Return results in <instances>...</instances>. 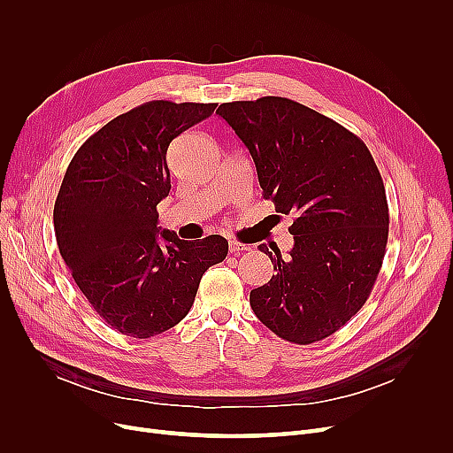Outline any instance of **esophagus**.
Returning a JSON list of instances; mask_svg holds the SVG:
<instances>
[{
    "mask_svg": "<svg viewBox=\"0 0 453 453\" xmlns=\"http://www.w3.org/2000/svg\"><path fill=\"white\" fill-rule=\"evenodd\" d=\"M229 251H231L233 255H239V253H242V251H250V246L241 244V242H236V241H231V242H229Z\"/></svg>",
    "mask_w": 453,
    "mask_h": 453,
    "instance_id": "1",
    "label": "esophagus"
}]
</instances>
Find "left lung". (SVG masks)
<instances>
[{"label":"left lung","mask_w":453,"mask_h":453,"mask_svg":"<svg viewBox=\"0 0 453 453\" xmlns=\"http://www.w3.org/2000/svg\"><path fill=\"white\" fill-rule=\"evenodd\" d=\"M250 150L263 196L294 214L288 258L250 294L255 316L282 340L308 345L365 304L386 255L389 209L365 142L319 111L284 97L219 106Z\"/></svg>","instance_id":"obj_1"}]
</instances>
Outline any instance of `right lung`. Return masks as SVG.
<instances>
[{
  "instance_id": "add662e5",
  "label": "right lung",
  "mask_w": 453,
  "mask_h": 453,
  "mask_svg": "<svg viewBox=\"0 0 453 453\" xmlns=\"http://www.w3.org/2000/svg\"><path fill=\"white\" fill-rule=\"evenodd\" d=\"M217 104L150 101L95 132L71 159L55 202L60 255L93 311L113 330L150 338L178 325L227 241L200 242L157 227L169 196L166 150Z\"/></svg>"
}]
</instances>
